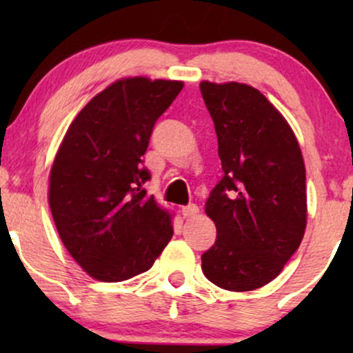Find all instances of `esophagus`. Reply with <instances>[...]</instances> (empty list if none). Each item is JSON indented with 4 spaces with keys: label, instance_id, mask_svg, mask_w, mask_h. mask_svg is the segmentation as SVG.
<instances>
[{
    "label": "esophagus",
    "instance_id": "34e87169",
    "mask_svg": "<svg viewBox=\"0 0 353 353\" xmlns=\"http://www.w3.org/2000/svg\"><path fill=\"white\" fill-rule=\"evenodd\" d=\"M181 212H182V216H184V217H194V216H197V214H199V208H197L196 204H189V205H184Z\"/></svg>",
    "mask_w": 353,
    "mask_h": 353
}]
</instances>
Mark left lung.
Returning a JSON list of instances; mask_svg holds the SVG:
<instances>
[{
    "mask_svg": "<svg viewBox=\"0 0 353 353\" xmlns=\"http://www.w3.org/2000/svg\"><path fill=\"white\" fill-rule=\"evenodd\" d=\"M201 92L224 171L205 202L217 237L202 254V272L221 289L245 292L274 281L301 245L305 165L290 125L261 91L202 81Z\"/></svg>",
    "mask_w": 353,
    "mask_h": 353,
    "instance_id": "left-lung-1",
    "label": "left lung"
}]
</instances>
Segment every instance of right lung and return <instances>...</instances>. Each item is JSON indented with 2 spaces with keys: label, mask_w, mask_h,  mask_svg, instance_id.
<instances>
[{
  "label": "right lung",
  "mask_w": 353,
  "mask_h": 353,
  "mask_svg": "<svg viewBox=\"0 0 353 353\" xmlns=\"http://www.w3.org/2000/svg\"><path fill=\"white\" fill-rule=\"evenodd\" d=\"M184 84L128 78L94 96L72 121L50 174V208L84 272L121 282L149 270L174 230L148 196L143 165L152 129Z\"/></svg>",
  "instance_id": "1"
}]
</instances>
